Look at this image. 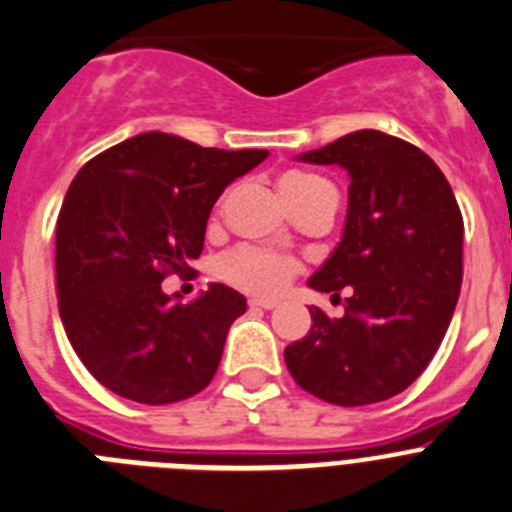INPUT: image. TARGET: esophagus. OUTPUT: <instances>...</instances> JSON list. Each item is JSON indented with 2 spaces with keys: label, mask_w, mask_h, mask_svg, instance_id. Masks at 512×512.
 <instances>
[{
  "label": "esophagus",
  "mask_w": 512,
  "mask_h": 512,
  "mask_svg": "<svg viewBox=\"0 0 512 512\" xmlns=\"http://www.w3.org/2000/svg\"><path fill=\"white\" fill-rule=\"evenodd\" d=\"M248 307H253V310H274V307H277V300H261V297H251V300H248Z\"/></svg>",
  "instance_id": "obj_1"
}]
</instances>
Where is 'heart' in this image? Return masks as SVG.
<instances>
[{
  "label": "heart",
  "instance_id": "1",
  "mask_svg": "<svg viewBox=\"0 0 512 512\" xmlns=\"http://www.w3.org/2000/svg\"><path fill=\"white\" fill-rule=\"evenodd\" d=\"M279 189H282L287 205H297V202L310 200L315 194L328 192V189H333V184L323 176L310 174V171H287L279 179ZM217 269H220V277L233 287L251 292V295L271 297L279 295L289 284V279L295 277L297 261L282 256V253L264 251V248L241 246L223 256Z\"/></svg>",
  "mask_w": 512,
  "mask_h": 512
}]
</instances>
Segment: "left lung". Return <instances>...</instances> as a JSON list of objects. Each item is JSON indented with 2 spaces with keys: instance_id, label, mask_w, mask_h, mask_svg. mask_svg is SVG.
Segmentation results:
<instances>
[{
  "instance_id": "obj_1",
  "label": "left lung",
  "mask_w": 512,
  "mask_h": 512,
  "mask_svg": "<svg viewBox=\"0 0 512 512\" xmlns=\"http://www.w3.org/2000/svg\"><path fill=\"white\" fill-rule=\"evenodd\" d=\"M300 158L351 176L341 243L307 282L348 297L343 318L310 307L312 328L284 361L302 390L341 408L390 400L431 364L454 315L461 210L441 169L395 135L356 130Z\"/></svg>"
}]
</instances>
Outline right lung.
<instances>
[{"label": "right lung", "mask_w": 512, "mask_h": 512, "mask_svg": "<svg viewBox=\"0 0 512 512\" xmlns=\"http://www.w3.org/2000/svg\"><path fill=\"white\" fill-rule=\"evenodd\" d=\"M266 156L151 130L74 176L56 223L58 312L81 364L107 390L169 405L212 382L246 297L215 282L182 305L161 282L194 271L217 197Z\"/></svg>", "instance_id": "add662e5"}]
</instances>
